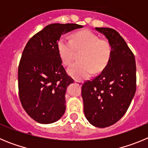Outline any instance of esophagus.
I'll use <instances>...</instances> for the list:
<instances>
[{"mask_svg": "<svg viewBox=\"0 0 148 148\" xmlns=\"http://www.w3.org/2000/svg\"><path fill=\"white\" fill-rule=\"evenodd\" d=\"M75 82L77 84H78V85H79V86L82 85V82H80V81H78V80H75Z\"/></svg>", "mask_w": 148, "mask_h": 148, "instance_id": "obj_1", "label": "esophagus"}]
</instances>
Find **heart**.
Masks as SVG:
<instances>
[{"instance_id": "heart-1", "label": "heart", "mask_w": 148, "mask_h": 148, "mask_svg": "<svg viewBox=\"0 0 148 148\" xmlns=\"http://www.w3.org/2000/svg\"><path fill=\"white\" fill-rule=\"evenodd\" d=\"M61 61L64 66H70L74 60L75 50L82 51L81 61L73 64L68 73L77 80H84L105 69L112 55V47L107 39L90 30H82L72 35V39L61 38L57 44Z\"/></svg>"}]
</instances>
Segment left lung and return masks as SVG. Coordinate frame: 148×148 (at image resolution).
I'll return each instance as SVG.
<instances>
[{
    "label": "left lung",
    "instance_id": "8db88e82",
    "mask_svg": "<svg viewBox=\"0 0 148 148\" xmlns=\"http://www.w3.org/2000/svg\"><path fill=\"white\" fill-rule=\"evenodd\" d=\"M105 35L112 47L107 67L82 87L84 113L89 122L97 127L113 125L127 110L136 89L134 55L117 31L95 27Z\"/></svg>",
    "mask_w": 148,
    "mask_h": 148
}]
</instances>
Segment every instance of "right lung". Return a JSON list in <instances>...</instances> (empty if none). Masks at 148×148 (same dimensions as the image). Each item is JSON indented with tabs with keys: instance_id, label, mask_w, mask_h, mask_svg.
<instances>
[{
	"instance_id": "right-lung-1",
	"label": "right lung",
	"mask_w": 148,
	"mask_h": 148,
	"mask_svg": "<svg viewBox=\"0 0 148 148\" xmlns=\"http://www.w3.org/2000/svg\"><path fill=\"white\" fill-rule=\"evenodd\" d=\"M83 26L52 23L29 40L18 66V90L22 107L40 124L61 118L66 110L65 93L73 79L66 74L58 53L61 36Z\"/></svg>"
}]
</instances>
